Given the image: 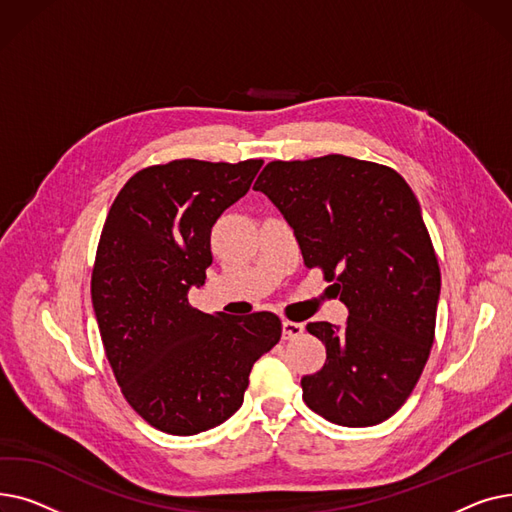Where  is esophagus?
Listing matches in <instances>:
<instances>
[{"mask_svg":"<svg viewBox=\"0 0 512 512\" xmlns=\"http://www.w3.org/2000/svg\"><path fill=\"white\" fill-rule=\"evenodd\" d=\"M303 332H305V326L299 324V321H288V319L282 321V336H284V340L299 338Z\"/></svg>","mask_w":512,"mask_h":512,"instance_id":"1","label":"esophagus"}]
</instances>
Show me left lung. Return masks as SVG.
I'll return each instance as SVG.
<instances>
[{"mask_svg":"<svg viewBox=\"0 0 512 512\" xmlns=\"http://www.w3.org/2000/svg\"><path fill=\"white\" fill-rule=\"evenodd\" d=\"M348 309L344 328L307 324L326 363L301 380L307 407L344 427L392 417L434 344L440 267L411 186L388 166L346 155L272 161L255 182Z\"/></svg>","mask_w":512,"mask_h":512,"instance_id":"obj_1","label":"left lung"}]
</instances>
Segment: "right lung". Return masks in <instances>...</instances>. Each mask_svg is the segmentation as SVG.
Segmentation results:
<instances>
[{
	"mask_svg": "<svg viewBox=\"0 0 512 512\" xmlns=\"http://www.w3.org/2000/svg\"><path fill=\"white\" fill-rule=\"evenodd\" d=\"M263 159H174L134 174L107 213L91 299L105 357L128 405L172 436L232 417L253 363L278 344L270 311L209 315L188 303L211 265V228L245 197Z\"/></svg>",
	"mask_w": 512,
	"mask_h": 512,
	"instance_id": "add662e5",
	"label": "right lung"
}]
</instances>
